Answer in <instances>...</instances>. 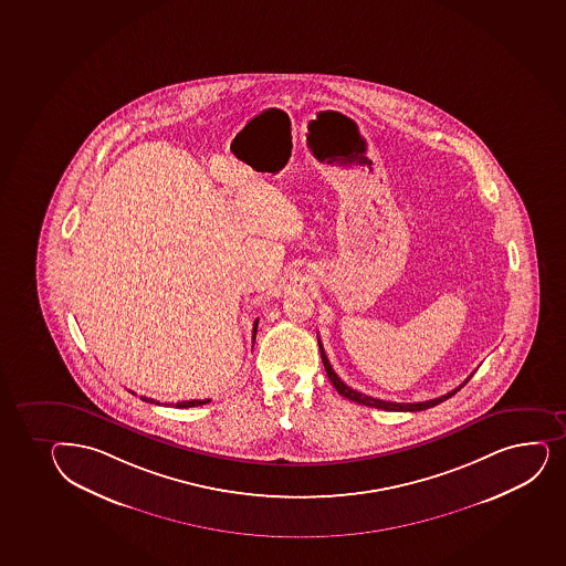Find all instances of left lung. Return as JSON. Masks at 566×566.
<instances>
[{
    "mask_svg": "<svg viewBox=\"0 0 566 566\" xmlns=\"http://www.w3.org/2000/svg\"><path fill=\"white\" fill-rule=\"evenodd\" d=\"M319 352H322V360L323 366H325V371H327L328 379H331V384L335 385V389L338 390V395L344 396L347 400L357 401L360 406H368V408L376 409H385V411H424V409L433 408V406H438L441 401L449 400L450 396L457 395L458 390L462 389L463 385L468 384L471 376L463 381L460 387H457L454 390H450L447 395L439 396V398H433V400L426 401H417V403H403V401H387L379 400V398H371V396L363 395L359 390H353L352 387H347L344 381H342L340 377L336 376V371L333 370V366L328 363L327 355H325V349H323L322 340H319Z\"/></svg>",
    "mask_w": 566,
    "mask_h": 566,
    "instance_id": "1",
    "label": "left lung"
}]
</instances>
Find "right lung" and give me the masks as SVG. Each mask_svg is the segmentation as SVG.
<instances>
[{
	"mask_svg": "<svg viewBox=\"0 0 566 566\" xmlns=\"http://www.w3.org/2000/svg\"><path fill=\"white\" fill-rule=\"evenodd\" d=\"M255 333H258V319L254 322V328H252V340H255ZM142 400L149 401V403H157L160 406V401L153 400V398H146V396H142ZM211 400H189V401H177L176 408H196V406H203V403H209Z\"/></svg>",
	"mask_w": 566,
	"mask_h": 566,
	"instance_id": "right-lung-1",
	"label": "right lung"
}]
</instances>
